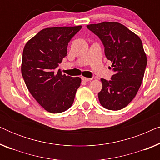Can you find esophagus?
I'll return each instance as SVG.
<instances>
[{
  "instance_id": "obj_1",
  "label": "esophagus",
  "mask_w": 160,
  "mask_h": 160,
  "mask_svg": "<svg viewBox=\"0 0 160 160\" xmlns=\"http://www.w3.org/2000/svg\"><path fill=\"white\" fill-rule=\"evenodd\" d=\"M82 79L83 81H84V82H90V81L92 79V78H87V77H84V76H82Z\"/></svg>"
}]
</instances>
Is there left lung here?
Segmentation results:
<instances>
[{
    "label": "left lung",
    "mask_w": 160,
    "mask_h": 160,
    "mask_svg": "<svg viewBox=\"0 0 160 160\" xmlns=\"http://www.w3.org/2000/svg\"><path fill=\"white\" fill-rule=\"evenodd\" d=\"M87 28L101 40L106 57L111 61L115 72L110 81L100 79L102 84L98 93L100 104L108 110L124 108L136 95L147 64L141 38L116 22L91 24Z\"/></svg>",
    "instance_id": "1"
}]
</instances>
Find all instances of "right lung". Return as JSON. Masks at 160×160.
Returning <instances> with one entry per match:
<instances>
[{"label":"right lung","instance_id":"obj_1","mask_svg":"<svg viewBox=\"0 0 160 160\" xmlns=\"http://www.w3.org/2000/svg\"><path fill=\"white\" fill-rule=\"evenodd\" d=\"M82 26L41 30L26 43L22 75L35 100L48 112L58 113L73 104L82 79L62 74L56 68L67 55V47Z\"/></svg>","mask_w":160,"mask_h":160}]
</instances>
